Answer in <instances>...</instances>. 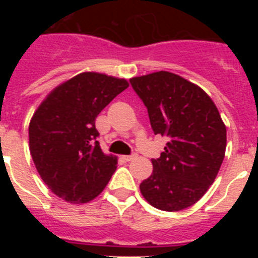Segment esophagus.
<instances>
[{"instance_id": "1", "label": "esophagus", "mask_w": 258, "mask_h": 258, "mask_svg": "<svg viewBox=\"0 0 258 258\" xmlns=\"http://www.w3.org/2000/svg\"><path fill=\"white\" fill-rule=\"evenodd\" d=\"M134 157H136V155H124V156H121V159L125 161H132Z\"/></svg>"}]
</instances>
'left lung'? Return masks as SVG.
<instances>
[{
  "label": "left lung",
  "mask_w": 258,
  "mask_h": 258,
  "mask_svg": "<svg viewBox=\"0 0 258 258\" xmlns=\"http://www.w3.org/2000/svg\"><path fill=\"white\" fill-rule=\"evenodd\" d=\"M147 107L155 134L169 142L152 174L141 183L142 197L161 211L194 206L213 183L226 151V125L212 98L197 84L159 71L131 79Z\"/></svg>",
  "instance_id": "8db88e82"
}]
</instances>
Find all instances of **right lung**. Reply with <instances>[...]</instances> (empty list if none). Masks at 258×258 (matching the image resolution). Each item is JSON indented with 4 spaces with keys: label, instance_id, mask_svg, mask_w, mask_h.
Returning <instances> with one entry per match:
<instances>
[{
    "label": "right lung",
    "instance_id": "add662e5",
    "mask_svg": "<svg viewBox=\"0 0 258 258\" xmlns=\"http://www.w3.org/2000/svg\"><path fill=\"white\" fill-rule=\"evenodd\" d=\"M129 86L125 79L81 72L46 95L29 122V151L38 174L58 198L92 202L112 177L117 157L95 141V118Z\"/></svg>",
    "mask_w": 258,
    "mask_h": 258
}]
</instances>
